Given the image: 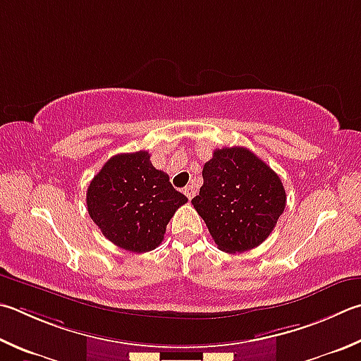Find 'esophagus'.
<instances>
[{
	"label": "esophagus",
	"mask_w": 361,
	"mask_h": 361,
	"mask_svg": "<svg viewBox=\"0 0 361 361\" xmlns=\"http://www.w3.org/2000/svg\"><path fill=\"white\" fill-rule=\"evenodd\" d=\"M183 192H185L186 197H188L189 200H191V199L194 197V195H195V189H194L192 186H186L185 191H183Z\"/></svg>",
	"instance_id": "obj_1"
}]
</instances>
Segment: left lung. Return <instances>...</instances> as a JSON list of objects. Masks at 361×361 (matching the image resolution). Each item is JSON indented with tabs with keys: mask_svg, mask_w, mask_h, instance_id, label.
<instances>
[{
	"mask_svg": "<svg viewBox=\"0 0 361 361\" xmlns=\"http://www.w3.org/2000/svg\"><path fill=\"white\" fill-rule=\"evenodd\" d=\"M202 176L191 202L218 247L235 254L264 243L286 208L279 176L243 147L214 149Z\"/></svg>",
	"mask_w": 361,
	"mask_h": 361,
	"instance_id": "8db88e82",
	"label": "left lung"
}]
</instances>
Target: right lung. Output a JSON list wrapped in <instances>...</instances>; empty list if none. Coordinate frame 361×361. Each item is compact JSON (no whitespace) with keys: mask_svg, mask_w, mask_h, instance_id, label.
Returning <instances> with one entry per match:
<instances>
[{"mask_svg":"<svg viewBox=\"0 0 361 361\" xmlns=\"http://www.w3.org/2000/svg\"><path fill=\"white\" fill-rule=\"evenodd\" d=\"M186 202L169 175L153 167L148 152L115 154L87 191L90 218L104 237L130 252L158 247L170 218Z\"/></svg>","mask_w":361,"mask_h":361,"instance_id":"add662e5","label":"right lung"}]
</instances>
